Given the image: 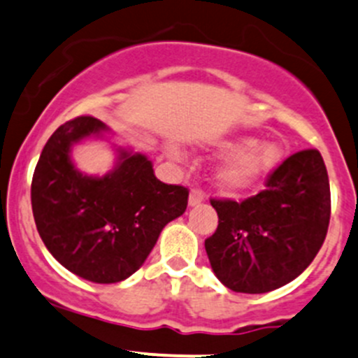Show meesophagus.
<instances>
[{
    "label": "esophagus",
    "instance_id": "34e87169",
    "mask_svg": "<svg viewBox=\"0 0 358 358\" xmlns=\"http://www.w3.org/2000/svg\"><path fill=\"white\" fill-rule=\"evenodd\" d=\"M204 199H206V195L201 189H192L189 194V206H192V208H194V206H199L202 201H204Z\"/></svg>",
    "mask_w": 358,
    "mask_h": 358
}]
</instances>
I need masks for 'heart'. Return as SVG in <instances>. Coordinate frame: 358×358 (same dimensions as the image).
Returning <instances> with one entry per match:
<instances>
[{
  "instance_id": "obj_1",
  "label": "heart",
  "mask_w": 358,
  "mask_h": 358,
  "mask_svg": "<svg viewBox=\"0 0 358 358\" xmlns=\"http://www.w3.org/2000/svg\"><path fill=\"white\" fill-rule=\"evenodd\" d=\"M217 149L233 154L217 166L214 180L220 189L235 194L254 189L278 166L283 156V150L274 142L257 144L250 137L224 141L217 144ZM171 156H175L173 150Z\"/></svg>"
}]
</instances>
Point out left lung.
Segmentation results:
<instances>
[{
    "label": "left lung",
    "instance_id": "left-lung-1",
    "mask_svg": "<svg viewBox=\"0 0 358 358\" xmlns=\"http://www.w3.org/2000/svg\"><path fill=\"white\" fill-rule=\"evenodd\" d=\"M217 228L206 252L217 280L240 293H266L295 280L314 261L329 227L331 192L317 149L292 154L266 190L236 202L210 199Z\"/></svg>",
    "mask_w": 358,
    "mask_h": 358
}]
</instances>
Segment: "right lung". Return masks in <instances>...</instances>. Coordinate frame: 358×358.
<instances>
[{"label":"right lung","mask_w":358,"mask_h":358,"mask_svg":"<svg viewBox=\"0 0 358 358\" xmlns=\"http://www.w3.org/2000/svg\"><path fill=\"white\" fill-rule=\"evenodd\" d=\"M106 130L92 116L63 123L44 145L30 187L44 245L59 264L94 283L131 276L163 228L189 204V189L157 180L144 154L118 149L115 168L104 176L78 171L71 145Z\"/></svg>","instance_id":"add662e5"}]
</instances>
